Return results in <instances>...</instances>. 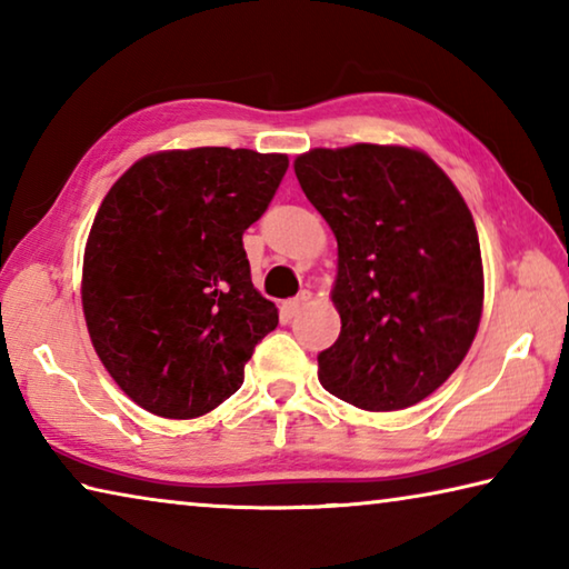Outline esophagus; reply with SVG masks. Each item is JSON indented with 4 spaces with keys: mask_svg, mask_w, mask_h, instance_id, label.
<instances>
[{
    "mask_svg": "<svg viewBox=\"0 0 569 569\" xmlns=\"http://www.w3.org/2000/svg\"><path fill=\"white\" fill-rule=\"evenodd\" d=\"M311 301V291H301L296 298H288V301L283 303V313L288 316V319H293V316L301 311V308Z\"/></svg>",
    "mask_w": 569,
    "mask_h": 569,
    "instance_id": "1",
    "label": "esophagus"
}]
</instances>
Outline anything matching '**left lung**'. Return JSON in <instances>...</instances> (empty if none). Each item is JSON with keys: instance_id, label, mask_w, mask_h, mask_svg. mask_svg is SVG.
I'll list each match as a JSON object with an SVG mask.
<instances>
[{"instance_id": "left-lung-1", "label": "left lung", "mask_w": 569, "mask_h": 569, "mask_svg": "<svg viewBox=\"0 0 569 569\" xmlns=\"http://www.w3.org/2000/svg\"><path fill=\"white\" fill-rule=\"evenodd\" d=\"M293 170L339 243L341 333L319 353V381L366 411L413 407L457 371L479 329L485 271L465 198L403 146L313 148Z\"/></svg>"}]
</instances>
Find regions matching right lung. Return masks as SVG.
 <instances>
[{
    "instance_id": "1",
    "label": "right lung",
    "mask_w": 569,
    "mask_h": 569,
    "mask_svg": "<svg viewBox=\"0 0 569 569\" xmlns=\"http://www.w3.org/2000/svg\"><path fill=\"white\" fill-rule=\"evenodd\" d=\"M286 168L281 152L162 150L108 190L84 246L82 311L102 366L138 407L196 419L240 389L278 326L250 281L243 233Z\"/></svg>"
}]
</instances>
